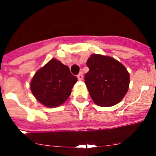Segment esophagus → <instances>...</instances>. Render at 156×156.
Masks as SVG:
<instances>
[{"instance_id": "esophagus-1", "label": "esophagus", "mask_w": 156, "mask_h": 156, "mask_svg": "<svg viewBox=\"0 0 156 156\" xmlns=\"http://www.w3.org/2000/svg\"><path fill=\"white\" fill-rule=\"evenodd\" d=\"M77 78L79 80H82L83 79V73H80L78 75H77Z\"/></svg>"}]
</instances>
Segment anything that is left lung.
I'll list each match as a JSON object with an SVG mask.
<instances>
[{
    "mask_svg": "<svg viewBox=\"0 0 156 156\" xmlns=\"http://www.w3.org/2000/svg\"><path fill=\"white\" fill-rule=\"evenodd\" d=\"M89 71L84 80L90 97L99 106H113L126 95L129 75L125 66L113 58L93 54L87 62Z\"/></svg>",
    "mask_w": 156,
    "mask_h": 156,
    "instance_id": "1",
    "label": "left lung"
}]
</instances>
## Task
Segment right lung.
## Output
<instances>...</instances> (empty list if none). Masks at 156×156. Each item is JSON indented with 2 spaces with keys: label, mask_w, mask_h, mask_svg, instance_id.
I'll use <instances>...</instances> for the list:
<instances>
[{
  "label": "right lung",
  "mask_w": 156,
  "mask_h": 156,
  "mask_svg": "<svg viewBox=\"0 0 156 156\" xmlns=\"http://www.w3.org/2000/svg\"><path fill=\"white\" fill-rule=\"evenodd\" d=\"M76 81L68 66L52 58L36 73L30 82V89L40 103L55 108L69 98Z\"/></svg>",
  "instance_id": "1"
}]
</instances>
